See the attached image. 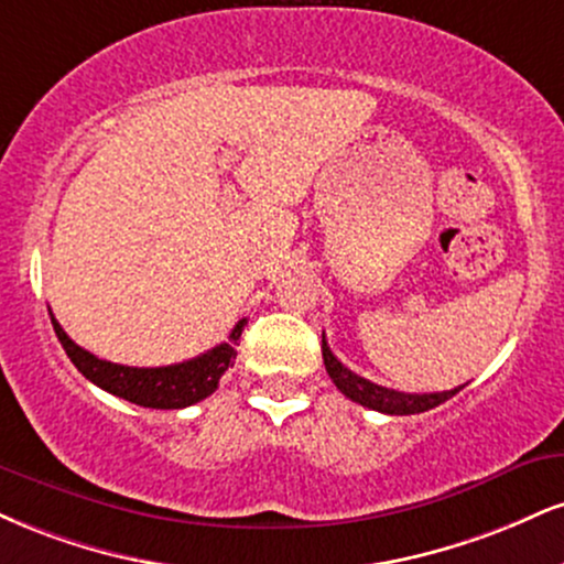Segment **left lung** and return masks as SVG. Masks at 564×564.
I'll return each instance as SVG.
<instances>
[{"label": "left lung", "mask_w": 564, "mask_h": 564, "mask_svg": "<svg viewBox=\"0 0 564 564\" xmlns=\"http://www.w3.org/2000/svg\"><path fill=\"white\" fill-rule=\"evenodd\" d=\"M323 362L325 370H328L330 381L336 383V389L344 393V397L351 399V402L368 406V410L386 412V415H417V412H429L433 406L444 404L446 399H452L463 386L452 391H433V393H404L386 389V386L370 383L368 378L351 372L347 365H341L336 359L334 351H330L328 341H325L323 334Z\"/></svg>", "instance_id": "1"}]
</instances>
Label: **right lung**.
I'll return each mask as SVG.
<instances>
[{"mask_svg":"<svg viewBox=\"0 0 564 564\" xmlns=\"http://www.w3.org/2000/svg\"><path fill=\"white\" fill-rule=\"evenodd\" d=\"M52 325L59 344H63L65 355L70 357V362L94 386H99V389L110 391L112 397L126 399L131 404L149 406V410H183V406H192L202 402V399H207L217 389L223 372L234 365V344L241 338L247 317L236 323L228 341L217 344L215 349L205 351V355L186 359V362L178 365H165V368H128V365L107 362V359H99L91 351L80 349L65 334L63 325L54 321V315Z\"/></svg>","mask_w":564,"mask_h":564,"instance_id":"1","label":"right lung"}]
</instances>
